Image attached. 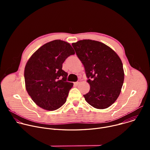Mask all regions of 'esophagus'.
<instances>
[{
    "mask_svg": "<svg viewBox=\"0 0 150 150\" xmlns=\"http://www.w3.org/2000/svg\"><path fill=\"white\" fill-rule=\"evenodd\" d=\"M80 82H81V80H79V79L77 82H76L75 83V85H78V84H79V83H80Z\"/></svg>",
    "mask_w": 150,
    "mask_h": 150,
    "instance_id": "1",
    "label": "esophagus"
}]
</instances>
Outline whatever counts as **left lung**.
<instances>
[{"label":"left lung","instance_id":"1","mask_svg":"<svg viewBox=\"0 0 150 150\" xmlns=\"http://www.w3.org/2000/svg\"><path fill=\"white\" fill-rule=\"evenodd\" d=\"M85 68L90 85L85 100L98 109L108 108L118 98L124 81L121 59L110 47L100 41L82 40L72 44Z\"/></svg>","mask_w":150,"mask_h":150}]
</instances>
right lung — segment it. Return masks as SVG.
Returning a JSON list of instances; mask_svg holds the SVG:
<instances>
[{
  "instance_id": "1",
  "label": "right lung",
  "mask_w": 150,
  "mask_h": 150,
  "mask_svg": "<svg viewBox=\"0 0 150 150\" xmlns=\"http://www.w3.org/2000/svg\"><path fill=\"white\" fill-rule=\"evenodd\" d=\"M75 52L68 42L56 40L42 45L30 57L25 67V88L41 108L53 111L67 101L74 83L67 82L62 64Z\"/></svg>"
}]
</instances>
